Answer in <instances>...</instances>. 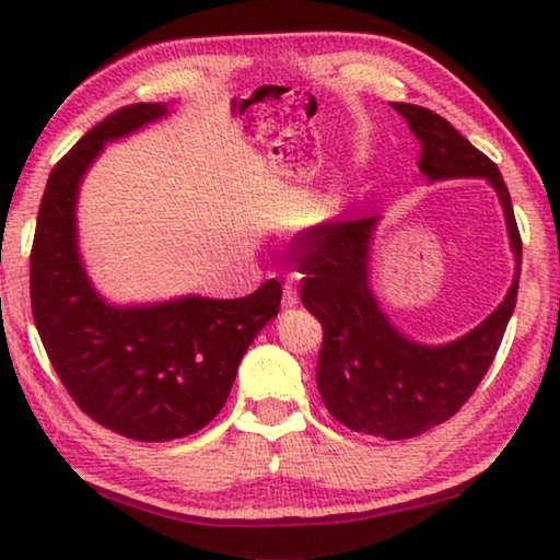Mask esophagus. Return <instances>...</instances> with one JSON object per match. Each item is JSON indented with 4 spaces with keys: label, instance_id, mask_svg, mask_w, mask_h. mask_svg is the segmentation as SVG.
Returning a JSON list of instances; mask_svg holds the SVG:
<instances>
[{
    "label": "esophagus",
    "instance_id": "1",
    "mask_svg": "<svg viewBox=\"0 0 560 560\" xmlns=\"http://www.w3.org/2000/svg\"><path fill=\"white\" fill-rule=\"evenodd\" d=\"M281 306H283V308H293V306H299V293H296V289L291 287V283H287V287H283Z\"/></svg>",
    "mask_w": 560,
    "mask_h": 560
}]
</instances>
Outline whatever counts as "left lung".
Here are the masks:
<instances>
[{"label": "left lung", "instance_id": "8db88e82", "mask_svg": "<svg viewBox=\"0 0 560 560\" xmlns=\"http://www.w3.org/2000/svg\"><path fill=\"white\" fill-rule=\"evenodd\" d=\"M393 108L420 140L417 167L428 183L485 177L494 187L516 261L504 301L477 328L428 346L407 338L371 289V246L381 217L328 224L308 236L301 301L324 326L316 371L324 405L348 430L407 440L450 420L487 375L516 306L521 236L499 167L438 113L412 103Z\"/></svg>", "mask_w": 560, "mask_h": 560}]
</instances>
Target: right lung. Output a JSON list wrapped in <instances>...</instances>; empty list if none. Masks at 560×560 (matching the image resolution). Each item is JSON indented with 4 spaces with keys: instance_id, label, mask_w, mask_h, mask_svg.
Wrapping results in <instances>:
<instances>
[{
    "instance_id": "obj_1",
    "label": "right lung",
    "mask_w": 560,
    "mask_h": 560,
    "mask_svg": "<svg viewBox=\"0 0 560 560\" xmlns=\"http://www.w3.org/2000/svg\"><path fill=\"white\" fill-rule=\"evenodd\" d=\"M165 103H136L101 120L51 170L32 246V311L56 375L83 412L138 442L187 438L230 397L246 348L279 314L281 283L249 296H179L110 303L79 252L75 205L106 143L165 118Z\"/></svg>"
}]
</instances>
